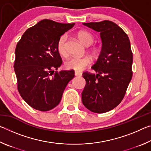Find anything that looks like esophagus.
Here are the masks:
<instances>
[{
    "label": "esophagus",
    "instance_id": "obj_1",
    "mask_svg": "<svg viewBox=\"0 0 151 151\" xmlns=\"http://www.w3.org/2000/svg\"><path fill=\"white\" fill-rule=\"evenodd\" d=\"M75 76H82V73L81 72H78V71H75Z\"/></svg>",
    "mask_w": 151,
    "mask_h": 151
}]
</instances>
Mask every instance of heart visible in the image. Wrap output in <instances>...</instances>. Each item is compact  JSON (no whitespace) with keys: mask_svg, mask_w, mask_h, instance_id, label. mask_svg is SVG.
Listing matches in <instances>:
<instances>
[{"mask_svg":"<svg viewBox=\"0 0 151 151\" xmlns=\"http://www.w3.org/2000/svg\"><path fill=\"white\" fill-rule=\"evenodd\" d=\"M79 40L84 45L88 47L94 41V36L86 30H81L77 34ZM57 49L58 52L63 57H67L68 55L67 49V36L66 35H61L57 43ZM90 52L93 56H97L99 54V49L96 47H91ZM91 63V58L88 57H83L81 58L72 57L65 62V66L68 70H74L75 71H81L85 69Z\"/></svg>","mask_w":151,"mask_h":151,"instance_id":"obj_1","label":"heart"}]
</instances>
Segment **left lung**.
<instances>
[{
    "mask_svg": "<svg viewBox=\"0 0 151 151\" xmlns=\"http://www.w3.org/2000/svg\"><path fill=\"white\" fill-rule=\"evenodd\" d=\"M83 25L100 32L103 42L100 55L92 68L97 74L83 73L86 85L82 102L95 113H104L119 105L132 76V52L129 37L110 20Z\"/></svg>",
    "mask_w": 151,
    "mask_h": 151,
    "instance_id": "1",
    "label": "left lung"
}]
</instances>
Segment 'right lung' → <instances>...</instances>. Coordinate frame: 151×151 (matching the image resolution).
Listing matches in <instances>:
<instances>
[{"label": "right lung", "instance_id": "add662e5", "mask_svg": "<svg viewBox=\"0 0 151 151\" xmlns=\"http://www.w3.org/2000/svg\"><path fill=\"white\" fill-rule=\"evenodd\" d=\"M75 23L44 19L28 29L15 49L14 72L20 96L32 108L48 111L59 104L75 71H55L62 64L57 49L61 35Z\"/></svg>", "mask_w": 151, "mask_h": 151}]
</instances>
